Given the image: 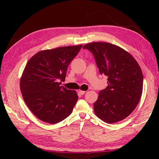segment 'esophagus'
Listing matches in <instances>:
<instances>
[{
	"mask_svg": "<svg viewBox=\"0 0 159 159\" xmlns=\"http://www.w3.org/2000/svg\"><path fill=\"white\" fill-rule=\"evenodd\" d=\"M79 93L80 94V95H84V94L85 93V91H83V90H79Z\"/></svg>",
	"mask_w": 159,
	"mask_h": 159,
	"instance_id": "34e87169",
	"label": "esophagus"
}]
</instances>
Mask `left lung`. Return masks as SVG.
Wrapping results in <instances>:
<instances>
[{
  "mask_svg": "<svg viewBox=\"0 0 159 159\" xmlns=\"http://www.w3.org/2000/svg\"><path fill=\"white\" fill-rule=\"evenodd\" d=\"M93 53L108 85L100 90L94 103L97 116L107 123L123 120L134 111L140 99L143 75L138 63L127 51L109 43L94 42L83 46Z\"/></svg>",
  "mask_w": 159,
  "mask_h": 159,
  "instance_id": "left-lung-1",
  "label": "left lung"
}]
</instances>
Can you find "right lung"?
Here are the masks:
<instances>
[{
  "label": "right lung",
  "mask_w": 159,
  "mask_h": 159,
  "mask_svg": "<svg viewBox=\"0 0 159 159\" xmlns=\"http://www.w3.org/2000/svg\"><path fill=\"white\" fill-rule=\"evenodd\" d=\"M83 45L37 52L26 64L20 79L24 100L36 116L50 124L71 114L79 98L75 90L60 85L66 70Z\"/></svg>",
  "instance_id": "obj_1"
}]
</instances>
